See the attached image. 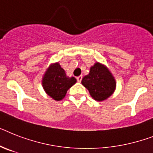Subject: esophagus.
I'll return each instance as SVG.
<instances>
[{
	"label": "esophagus",
	"instance_id": "obj_1",
	"mask_svg": "<svg viewBox=\"0 0 153 153\" xmlns=\"http://www.w3.org/2000/svg\"><path fill=\"white\" fill-rule=\"evenodd\" d=\"M82 78H83V76H77V77H76V79H77V81L79 82H81V80H82Z\"/></svg>",
	"mask_w": 153,
	"mask_h": 153
}]
</instances>
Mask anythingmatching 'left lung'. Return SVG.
I'll list each match as a JSON object with an SVG mask.
<instances>
[{
	"instance_id": "1",
	"label": "left lung",
	"mask_w": 153,
	"mask_h": 153,
	"mask_svg": "<svg viewBox=\"0 0 153 153\" xmlns=\"http://www.w3.org/2000/svg\"><path fill=\"white\" fill-rule=\"evenodd\" d=\"M81 84L90 93L91 96L98 102L106 100L114 93L117 82L109 69L100 62H95L90 73L84 76Z\"/></svg>"
}]
</instances>
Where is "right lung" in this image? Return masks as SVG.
I'll use <instances>...</instances> for the list:
<instances>
[{
	"label": "right lung",
	"mask_w": 153,
	"mask_h": 153,
	"mask_svg": "<svg viewBox=\"0 0 153 153\" xmlns=\"http://www.w3.org/2000/svg\"><path fill=\"white\" fill-rule=\"evenodd\" d=\"M76 83L74 76L69 77L59 62L52 63L46 69L42 78V86L48 95L55 101L65 98L66 92Z\"/></svg>",
	"instance_id": "1"
}]
</instances>
